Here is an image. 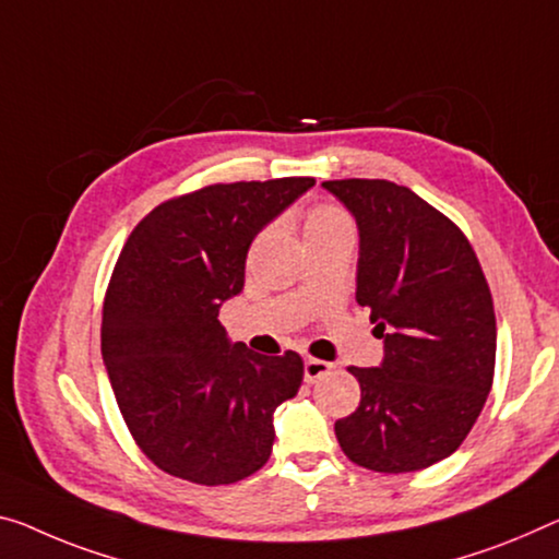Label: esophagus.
Returning <instances> with one entry per match:
<instances>
[{"mask_svg":"<svg viewBox=\"0 0 559 559\" xmlns=\"http://www.w3.org/2000/svg\"><path fill=\"white\" fill-rule=\"evenodd\" d=\"M330 369H332V365L324 362V359L307 357V359H305V382L322 380V377L330 374Z\"/></svg>","mask_w":559,"mask_h":559,"instance_id":"esophagus-1","label":"esophagus"}]
</instances>
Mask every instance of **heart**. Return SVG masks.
Here are the masks:
<instances>
[{
	"instance_id": "heart-1",
	"label": "heart",
	"mask_w": 559,
	"mask_h": 559,
	"mask_svg": "<svg viewBox=\"0 0 559 559\" xmlns=\"http://www.w3.org/2000/svg\"><path fill=\"white\" fill-rule=\"evenodd\" d=\"M332 229H352L349 217L340 207H332V204H317L307 212L305 217V235H324V231Z\"/></svg>"
}]
</instances>
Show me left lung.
Listing matches in <instances>:
<instances>
[{
	"mask_svg": "<svg viewBox=\"0 0 559 559\" xmlns=\"http://www.w3.org/2000/svg\"><path fill=\"white\" fill-rule=\"evenodd\" d=\"M324 190L359 229L357 302L382 340L380 367H349L362 400L334 423L359 467L417 472L460 448L492 388L497 324L477 254L452 219L388 179Z\"/></svg>",
	"mask_w": 559,
	"mask_h": 559,
	"instance_id": "8db88e82",
	"label": "left lung"
}]
</instances>
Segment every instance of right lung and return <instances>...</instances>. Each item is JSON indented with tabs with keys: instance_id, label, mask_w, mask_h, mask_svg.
I'll return each mask as SVG.
<instances>
[{
	"instance_id": "add662e5",
	"label": "right lung",
	"mask_w": 559,
	"mask_h": 559,
	"mask_svg": "<svg viewBox=\"0 0 559 559\" xmlns=\"http://www.w3.org/2000/svg\"><path fill=\"white\" fill-rule=\"evenodd\" d=\"M312 177L210 185L154 207L119 252L102 359L127 427L167 475L231 485L270 460L272 415L302 384L297 352L231 345L217 314L245 287L252 239Z\"/></svg>"
}]
</instances>
